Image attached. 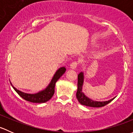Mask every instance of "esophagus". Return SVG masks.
Masks as SVG:
<instances>
[{"mask_svg":"<svg viewBox=\"0 0 133 133\" xmlns=\"http://www.w3.org/2000/svg\"><path fill=\"white\" fill-rule=\"evenodd\" d=\"M78 63L77 62H76V61L73 62L70 64V68L73 69H76L78 66Z\"/></svg>","mask_w":133,"mask_h":133,"instance_id":"obj_1","label":"esophagus"}]
</instances>
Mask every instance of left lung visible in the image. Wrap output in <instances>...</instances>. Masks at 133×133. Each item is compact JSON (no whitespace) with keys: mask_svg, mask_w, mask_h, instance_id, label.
I'll use <instances>...</instances> for the list:
<instances>
[{"mask_svg":"<svg viewBox=\"0 0 133 133\" xmlns=\"http://www.w3.org/2000/svg\"><path fill=\"white\" fill-rule=\"evenodd\" d=\"M83 83H84V73L83 72H81L78 75V89L77 92H76V98H77L78 101L82 105L92 107V108H100V107L105 106V105L111 102L112 100H114L115 98L105 102H97L92 100L91 99L87 97L82 92Z\"/></svg>","mask_w":133,"mask_h":133,"instance_id":"1","label":"left lung"}]
</instances>
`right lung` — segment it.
<instances>
[{"label":"right lung","mask_w":133,"mask_h":133,"mask_svg":"<svg viewBox=\"0 0 133 133\" xmlns=\"http://www.w3.org/2000/svg\"><path fill=\"white\" fill-rule=\"evenodd\" d=\"M65 70H66V69H65V67L59 68L55 73V74L54 75L48 86L44 90L41 91H39L35 94H28L21 91L18 90L15 88H14L12 85L11 83H10L15 91L25 100L33 103H44L50 100L52 96H53L55 93V87L56 82L65 73Z\"/></svg>","instance_id":"obj_1"}]
</instances>
